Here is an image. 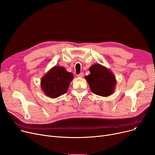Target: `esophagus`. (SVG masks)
<instances>
[{
  "label": "esophagus",
  "instance_id": "34e87169",
  "mask_svg": "<svg viewBox=\"0 0 155 155\" xmlns=\"http://www.w3.org/2000/svg\"><path fill=\"white\" fill-rule=\"evenodd\" d=\"M83 76H84L83 73H80V74H78V75H77V77L79 78H82V77H83Z\"/></svg>",
  "mask_w": 155,
  "mask_h": 155
}]
</instances>
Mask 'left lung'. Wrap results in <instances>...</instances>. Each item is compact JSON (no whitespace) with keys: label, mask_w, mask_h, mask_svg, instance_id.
Segmentation results:
<instances>
[{"label":"left lung","mask_w":155,"mask_h":155,"mask_svg":"<svg viewBox=\"0 0 155 155\" xmlns=\"http://www.w3.org/2000/svg\"><path fill=\"white\" fill-rule=\"evenodd\" d=\"M90 75L85 76L91 91L101 96H109L115 89L116 79L105 67L95 64L90 67Z\"/></svg>","instance_id":"obj_1"}]
</instances>
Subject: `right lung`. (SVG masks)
<instances>
[{
    "label": "right lung",
    "instance_id": "1",
    "mask_svg": "<svg viewBox=\"0 0 155 155\" xmlns=\"http://www.w3.org/2000/svg\"><path fill=\"white\" fill-rule=\"evenodd\" d=\"M73 77L63 67L55 66L42 79V88L47 96L56 98L67 92Z\"/></svg>",
    "mask_w": 155,
    "mask_h": 155
}]
</instances>
